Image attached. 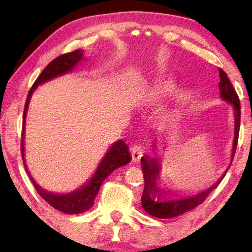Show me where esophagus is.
Here are the masks:
<instances>
[{
  "label": "esophagus",
  "instance_id": "obj_1",
  "mask_svg": "<svg viewBox=\"0 0 252 252\" xmlns=\"http://www.w3.org/2000/svg\"><path fill=\"white\" fill-rule=\"evenodd\" d=\"M130 153H131L132 160H133L134 162L139 161L140 158L142 157V148H141V146H139V144H132L131 148H130Z\"/></svg>",
  "mask_w": 252,
  "mask_h": 252
}]
</instances>
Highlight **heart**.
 I'll return each instance as SVG.
<instances>
[{"label": "heart", "mask_w": 252, "mask_h": 252, "mask_svg": "<svg viewBox=\"0 0 252 252\" xmlns=\"http://www.w3.org/2000/svg\"><path fill=\"white\" fill-rule=\"evenodd\" d=\"M172 88V84L170 81L165 79L158 80L155 85V89L152 91V96L156 97H162L164 96L170 91V89Z\"/></svg>", "instance_id": "b5f03b06"}]
</instances>
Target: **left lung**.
Here are the masks:
<instances>
[{"mask_svg":"<svg viewBox=\"0 0 252 252\" xmlns=\"http://www.w3.org/2000/svg\"><path fill=\"white\" fill-rule=\"evenodd\" d=\"M219 76H220V95L224 101L229 102L233 105L234 110V139H233V148H232V156L231 159H233L234 152H236L237 144H238V138H239V129H240V101H239V96L237 94L236 90H234L231 82L228 78V75L222 69H219ZM141 165L142 171L144 177V189L141 198V203L144 210H146L149 215H151L156 218L161 219H170L173 217L180 216L182 213L187 211H190L201 204L206 198L210 194L213 189H216L217 186L219 185L225 176L228 170L222 177H221L215 185H212L209 189L202 191L192 197L188 198H180V199H171L165 200L164 193L161 192V190L157 187V180L160 173V164L155 158H150L144 156L141 158Z\"/></svg>","mask_w":252,"mask_h":252,"instance_id":"obj_1","label":"left lung"}]
</instances>
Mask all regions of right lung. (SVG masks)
Returning <instances> with one entry per match:
<instances>
[{"instance_id":"1","label":"right lung","mask_w":252,"mask_h":252,"mask_svg":"<svg viewBox=\"0 0 252 252\" xmlns=\"http://www.w3.org/2000/svg\"><path fill=\"white\" fill-rule=\"evenodd\" d=\"M83 58V51L82 50H75L73 52H69L65 54L60 55V57L55 58L53 61H51L45 69L42 71V73L39 75V78L35 80L33 83L32 88L30 89L29 94L27 97V102H25L24 111H23V126H22V139H21V153H22V159L24 168L27 170L30 179L33 183L34 188H35L37 193H39L42 198H43L50 206H52L54 209L59 211H62L66 213V215H78V213H82L90 209L93 203H94V199L96 197L97 192H99L100 187L102 182L105 180V178L109 174L114 171L117 168H120L122 165H126L131 161V156L129 153V148L125 143L123 140L117 141L112 144V147L109 149L106 152L103 159L100 162L99 167H97L95 173L93 174L90 181H88L87 185L81 187L80 189L73 191L71 193L65 194H57L52 192H48L44 189L37 185L35 180L30 174L29 170L27 168L24 160V131H25V118H27V112L29 109V103L31 100V96L35 89L39 87L40 84L46 82V81L52 80L57 78L59 75L65 74L67 72H71L74 69V66L82 60Z\"/></svg>"}]
</instances>
